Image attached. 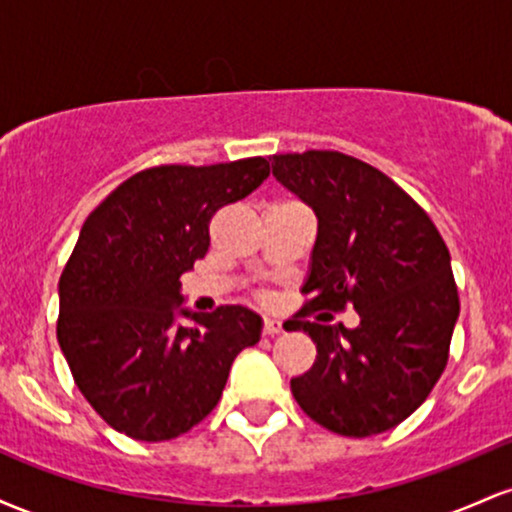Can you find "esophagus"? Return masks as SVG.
I'll list each match as a JSON object with an SVG mask.
<instances>
[{"instance_id":"esophagus-1","label":"esophagus","mask_w":512,"mask_h":512,"mask_svg":"<svg viewBox=\"0 0 512 512\" xmlns=\"http://www.w3.org/2000/svg\"><path fill=\"white\" fill-rule=\"evenodd\" d=\"M262 332L267 334V337H274V334L284 332V327H281L279 320H272V317H267V320H264V325H262Z\"/></svg>"}]
</instances>
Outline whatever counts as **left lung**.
Segmentation results:
<instances>
[{"label": "left lung", "instance_id": "obj_1", "mask_svg": "<svg viewBox=\"0 0 512 512\" xmlns=\"http://www.w3.org/2000/svg\"><path fill=\"white\" fill-rule=\"evenodd\" d=\"M272 175L317 216L291 330L317 346L313 368L291 380L310 419L366 438L402 424L424 404L448 363L460 298L448 245L428 214L378 168L339 151L272 158ZM354 304V331L301 321L308 309Z\"/></svg>", "mask_w": 512, "mask_h": 512}]
</instances>
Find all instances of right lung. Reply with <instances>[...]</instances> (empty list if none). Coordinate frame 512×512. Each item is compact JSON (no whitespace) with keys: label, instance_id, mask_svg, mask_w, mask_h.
Instances as JSON below:
<instances>
[{"label":"right lung","instance_id":"1","mask_svg":"<svg viewBox=\"0 0 512 512\" xmlns=\"http://www.w3.org/2000/svg\"><path fill=\"white\" fill-rule=\"evenodd\" d=\"M267 175L262 156L146 168L88 214L60 276L57 342L115 431L146 443L187 433L219 404L240 351L260 342L262 317L243 305L180 308V276L207 255L211 216Z\"/></svg>","mask_w":512,"mask_h":512}]
</instances>
